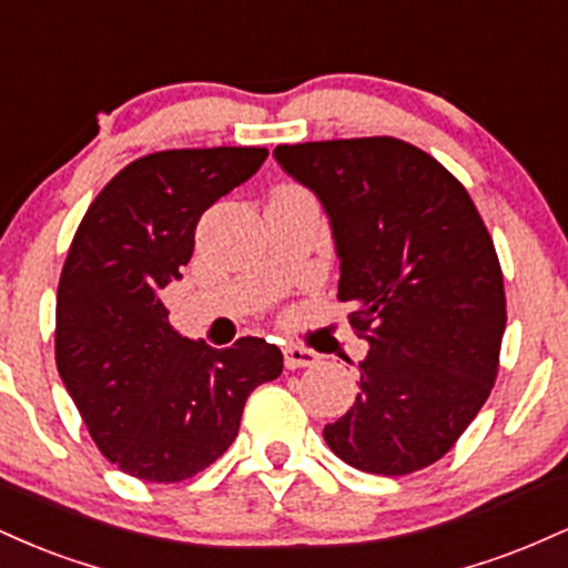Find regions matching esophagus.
I'll return each mask as SVG.
<instances>
[{
    "label": "esophagus",
    "instance_id": "34e87169",
    "mask_svg": "<svg viewBox=\"0 0 568 568\" xmlns=\"http://www.w3.org/2000/svg\"><path fill=\"white\" fill-rule=\"evenodd\" d=\"M283 357H285V368H306V366H315L321 357H317L315 349L310 347H298V344H285L283 347Z\"/></svg>",
    "mask_w": 568,
    "mask_h": 568
}]
</instances>
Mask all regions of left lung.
<instances>
[{
    "mask_svg": "<svg viewBox=\"0 0 568 568\" xmlns=\"http://www.w3.org/2000/svg\"><path fill=\"white\" fill-rule=\"evenodd\" d=\"M275 158L321 197L338 298L371 344L361 393L323 438L363 473L429 467L497 379L507 304L491 234L459 179L393 135L283 143Z\"/></svg>",
    "mask_w": 568,
    "mask_h": 568,
    "instance_id": "8db88e82",
    "label": "left lung"
}]
</instances>
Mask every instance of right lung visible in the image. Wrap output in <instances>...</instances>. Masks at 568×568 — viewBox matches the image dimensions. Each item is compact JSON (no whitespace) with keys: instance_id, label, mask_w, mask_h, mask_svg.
Listing matches in <instances>:
<instances>
[{"instance_id":"obj_1","label":"right lung","mask_w":568,"mask_h":568,"mask_svg":"<svg viewBox=\"0 0 568 568\" xmlns=\"http://www.w3.org/2000/svg\"><path fill=\"white\" fill-rule=\"evenodd\" d=\"M264 146L165 149L122 168L90 202L55 298V366L98 452L133 478L186 480L237 438L245 400L283 352L181 336L160 291L189 264L207 207L251 179Z\"/></svg>"}]
</instances>
